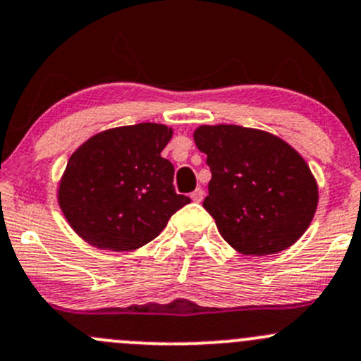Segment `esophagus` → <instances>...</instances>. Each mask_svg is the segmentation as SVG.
Instances as JSON below:
<instances>
[{"label":"esophagus","instance_id":"34e87169","mask_svg":"<svg viewBox=\"0 0 361 361\" xmlns=\"http://www.w3.org/2000/svg\"><path fill=\"white\" fill-rule=\"evenodd\" d=\"M190 197L194 202H201L204 199V190L202 188H195V190L190 194Z\"/></svg>","mask_w":361,"mask_h":361}]
</instances>
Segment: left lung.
Returning <instances> with one entry per match:
<instances>
[{"mask_svg":"<svg viewBox=\"0 0 361 361\" xmlns=\"http://www.w3.org/2000/svg\"><path fill=\"white\" fill-rule=\"evenodd\" d=\"M194 141L211 169L202 206L232 248L264 257L302 238L318 207V183L295 148L228 123L199 126Z\"/></svg>","mask_w":361,"mask_h":361,"instance_id":"1","label":"left lung"}]
</instances>
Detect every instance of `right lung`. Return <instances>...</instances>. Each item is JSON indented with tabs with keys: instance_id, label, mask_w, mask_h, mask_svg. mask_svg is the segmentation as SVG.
Here are the masks:
<instances>
[{
	"instance_id": "add662e5",
	"label": "right lung",
	"mask_w": 361,
	"mask_h": 361,
	"mask_svg": "<svg viewBox=\"0 0 361 361\" xmlns=\"http://www.w3.org/2000/svg\"><path fill=\"white\" fill-rule=\"evenodd\" d=\"M171 137V127L143 122L97 133L73 152L57 201L83 241L101 250H137L190 202L174 192V167L160 155Z\"/></svg>"
}]
</instances>
